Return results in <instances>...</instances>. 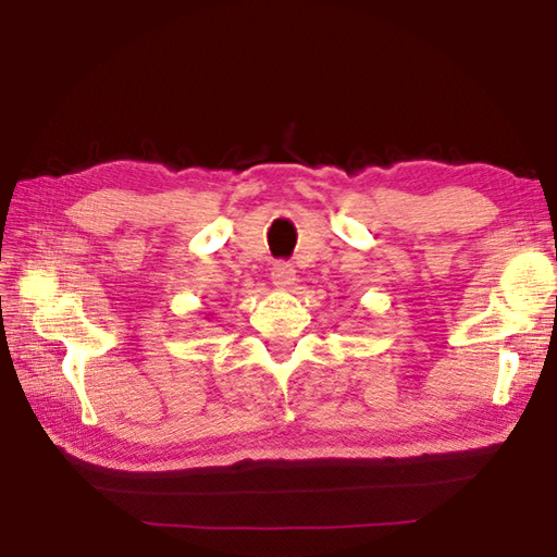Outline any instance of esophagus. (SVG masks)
Listing matches in <instances>:
<instances>
[{"label": "esophagus", "instance_id": "obj_1", "mask_svg": "<svg viewBox=\"0 0 557 557\" xmlns=\"http://www.w3.org/2000/svg\"><path fill=\"white\" fill-rule=\"evenodd\" d=\"M271 281H274L276 288H288L295 281V269L288 262H276L271 267Z\"/></svg>", "mask_w": 557, "mask_h": 557}]
</instances>
